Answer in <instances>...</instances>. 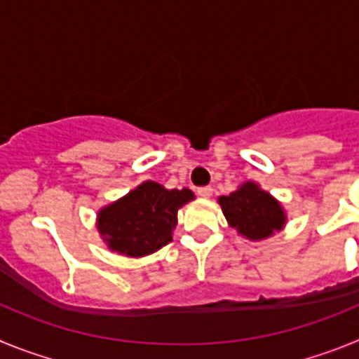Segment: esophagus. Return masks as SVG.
Instances as JSON below:
<instances>
[{"mask_svg": "<svg viewBox=\"0 0 359 359\" xmlns=\"http://www.w3.org/2000/svg\"><path fill=\"white\" fill-rule=\"evenodd\" d=\"M212 192H214V189H212V187H199L198 189V194L201 196V198H210Z\"/></svg>", "mask_w": 359, "mask_h": 359, "instance_id": "esophagus-1", "label": "esophagus"}]
</instances>
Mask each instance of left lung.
<instances>
[{"label":"left lung","instance_id":"1","mask_svg":"<svg viewBox=\"0 0 359 359\" xmlns=\"http://www.w3.org/2000/svg\"><path fill=\"white\" fill-rule=\"evenodd\" d=\"M228 224L250 241L268 239L286 224V212L280 203L253 182H246L230 196H221Z\"/></svg>","mask_w":359,"mask_h":359}]
</instances>
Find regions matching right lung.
<instances>
[{
  "label": "right lung",
  "instance_id": "right-lung-1",
  "mask_svg": "<svg viewBox=\"0 0 359 359\" xmlns=\"http://www.w3.org/2000/svg\"><path fill=\"white\" fill-rule=\"evenodd\" d=\"M192 199L189 189L169 190L156 182H145L98 212L97 228L111 252L149 255L172 241L177 210Z\"/></svg>",
  "mask_w": 359,
  "mask_h": 359
}]
</instances>
